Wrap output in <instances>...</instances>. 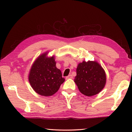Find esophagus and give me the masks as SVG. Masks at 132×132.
<instances>
[{
  "label": "esophagus",
  "mask_w": 132,
  "mask_h": 132,
  "mask_svg": "<svg viewBox=\"0 0 132 132\" xmlns=\"http://www.w3.org/2000/svg\"><path fill=\"white\" fill-rule=\"evenodd\" d=\"M73 79L72 75H69L68 76H67V77H66V80H68V79Z\"/></svg>",
  "instance_id": "obj_1"
}]
</instances>
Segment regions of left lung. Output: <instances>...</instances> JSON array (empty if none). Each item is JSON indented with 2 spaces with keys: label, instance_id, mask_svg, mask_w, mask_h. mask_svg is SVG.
<instances>
[{
  "label": "left lung",
  "instance_id": "1",
  "mask_svg": "<svg viewBox=\"0 0 132 132\" xmlns=\"http://www.w3.org/2000/svg\"><path fill=\"white\" fill-rule=\"evenodd\" d=\"M74 81L80 93L88 97L101 92L106 77L103 68L97 61H82L77 65Z\"/></svg>",
  "mask_w": 132,
  "mask_h": 132
}]
</instances>
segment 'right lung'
<instances>
[{
  "label": "right lung",
  "mask_w": 132,
  "mask_h": 132,
  "mask_svg": "<svg viewBox=\"0 0 132 132\" xmlns=\"http://www.w3.org/2000/svg\"><path fill=\"white\" fill-rule=\"evenodd\" d=\"M48 53H42L35 59L28 75L31 87L38 94L45 97L55 94L65 80L56 66L55 56H48Z\"/></svg>",
  "instance_id": "add662e5"
}]
</instances>
